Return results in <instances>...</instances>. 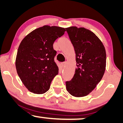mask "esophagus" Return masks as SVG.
Masks as SVG:
<instances>
[{
    "mask_svg": "<svg viewBox=\"0 0 123 123\" xmlns=\"http://www.w3.org/2000/svg\"><path fill=\"white\" fill-rule=\"evenodd\" d=\"M66 65V62H62V63H61V65L62 66V67H65Z\"/></svg>",
    "mask_w": 123,
    "mask_h": 123,
    "instance_id": "34e87169",
    "label": "esophagus"
}]
</instances>
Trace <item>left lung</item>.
<instances>
[{
	"label": "left lung",
	"instance_id": "8db88e82",
	"mask_svg": "<svg viewBox=\"0 0 123 123\" xmlns=\"http://www.w3.org/2000/svg\"><path fill=\"white\" fill-rule=\"evenodd\" d=\"M74 49L77 68L73 77L66 82L72 96L83 97L95 88L106 69V54L102 43L93 32L85 28H66Z\"/></svg>",
	"mask_w": 123,
	"mask_h": 123
}]
</instances>
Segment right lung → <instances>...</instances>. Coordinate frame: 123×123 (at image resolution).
<instances>
[{
    "label": "right lung",
    "instance_id": "obj_1",
    "mask_svg": "<svg viewBox=\"0 0 123 123\" xmlns=\"http://www.w3.org/2000/svg\"><path fill=\"white\" fill-rule=\"evenodd\" d=\"M65 31L60 27L44 26L27 35L19 44L16 59L17 72L31 92L42 94L49 89L58 73L54 60L57 52L53 44Z\"/></svg>",
    "mask_w": 123,
    "mask_h": 123
}]
</instances>
